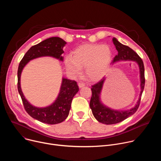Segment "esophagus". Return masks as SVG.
I'll return each mask as SVG.
<instances>
[{
  "instance_id": "34e87169",
  "label": "esophagus",
  "mask_w": 161,
  "mask_h": 161,
  "mask_svg": "<svg viewBox=\"0 0 161 161\" xmlns=\"http://www.w3.org/2000/svg\"><path fill=\"white\" fill-rule=\"evenodd\" d=\"M85 85V84L84 83H82V82H80V83H78V86H79V87H80V88H81V87L84 86Z\"/></svg>"
}]
</instances>
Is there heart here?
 <instances>
[{
    "mask_svg": "<svg viewBox=\"0 0 161 161\" xmlns=\"http://www.w3.org/2000/svg\"><path fill=\"white\" fill-rule=\"evenodd\" d=\"M111 50L108 45L85 44L76 49L72 57H67L65 65L71 75L77 76L85 67V75L92 81H97L106 74L111 59Z\"/></svg>",
    "mask_w": 161,
    "mask_h": 161,
    "instance_id": "1",
    "label": "heart"
}]
</instances>
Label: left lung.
<instances>
[{"instance_id":"8db88e82","label":"left lung","mask_w":161,"mask_h":161,"mask_svg":"<svg viewBox=\"0 0 161 161\" xmlns=\"http://www.w3.org/2000/svg\"><path fill=\"white\" fill-rule=\"evenodd\" d=\"M113 42L118 52L117 55L114 57L113 63L119 60L136 61L140 67L141 80V93L136 105L130 110L117 111L111 109L102 104L100 101V94L105 80L103 78L97 83L92 85V97L90 102V107L92 111L94 117L97 121L107 125L119 123L133 114L139 108L141 98L145 87V67L142 59L133 50L126 45L122 44L116 38H113Z\"/></svg>"}]
</instances>
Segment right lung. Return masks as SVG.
I'll return each mask as SVG.
<instances>
[{"label": "right lung", "instance_id": "add662e5", "mask_svg": "<svg viewBox=\"0 0 161 161\" xmlns=\"http://www.w3.org/2000/svg\"><path fill=\"white\" fill-rule=\"evenodd\" d=\"M66 44L62 39L53 37L46 39L32 47L20 61L18 69V90L23 104L27 113L33 119L48 124H57L62 122L67 117L71 109L73 97L79 90L75 80L62 79L60 93L56 101L46 108H37L31 105L25 98L20 86V76L23 69L31 60L40 57L50 56L63 60V47Z\"/></svg>", "mask_w": 161, "mask_h": 161}]
</instances>
